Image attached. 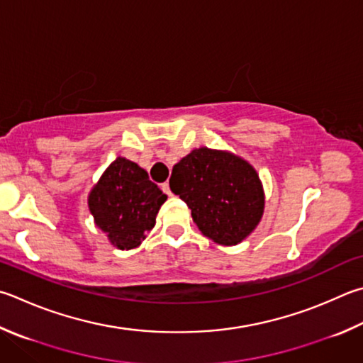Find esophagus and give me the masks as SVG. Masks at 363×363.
<instances>
[{"label": "esophagus", "instance_id": "34e87169", "mask_svg": "<svg viewBox=\"0 0 363 363\" xmlns=\"http://www.w3.org/2000/svg\"><path fill=\"white\" fill-rule=\"evenodd\" d=\"M160 187H162V190H163L164 194H167L168 196H171V190H169V184H168V182H163Z\"/></svg>", "mask_w": 363, "mask_h": 363}]
</instances>
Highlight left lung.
<instances>
[{"instance_id": "left-lung-1", "label": "left lung", "mask_w": 363, "mask_h": 363, "mask_svg": "<svg viewBox=\"0 0 363 363\" xmlns=\"http://www.w3.org/2000/svg\"><path fill=\"white\" fill-rule=\"evenodd\" d=\"M169 189L187 203L200 232L220 246L245 241L265 211L259 173L228 150L194 149L173 167Z\"/></svg>"}]
</instances>
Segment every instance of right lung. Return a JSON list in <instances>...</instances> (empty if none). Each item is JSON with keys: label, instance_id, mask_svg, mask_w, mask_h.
Here are the masks:
<instances>
[{"label": "right lung", "instance_id": "obj_1", "mask_svg": "<svg viewBox=\"0 0 363 363\" xmlns=\"http://www.w3.org/2000/svg\"><path fill=\"white\" fill-rule=\"evenodd\" d=\"M168 196L149 179L146 169L125 157L104 169L89 194L95 225L121 250L135 249L154 228L157 214Z\"/></svg>", "mask_w": 363, "mask_h": 363}]
</instances>
